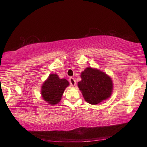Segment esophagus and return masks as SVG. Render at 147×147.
<instances>
[{"instance_id":"obj_1","label":"esophagus","mask_w":147,"mask_h":147,"mask_svg":"<svg viewBox=\"0 0 147 147\" xmlns=\"http://www.w3.org/2000/svg\"><path fill=\"white\" fill-rule=\"evenodd\" d=\"M69 82H70L71 85L72 86H75L76 85V80L73 78H69Z\"/></svg>"}]
</instances>
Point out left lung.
<instances>
[{"instance_id": "1", "label": "left lung", "mask_w": 147, "mask_h": 147, "mask_svg": "<svg viewBox=\"0 0 147 147\" xmlns=\"http://www.w3.org/2000/svg\"><path fill=\"white\" fill-rule=\"evenodd\" d=\"M78 86L85 100L96 105L110 97L113 84L111 78L104 72L88 67L81 73Z\"/></svg>"}]
</instances>
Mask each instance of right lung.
<instances>
[{"instance_id":"right-lung-1","label":"right lung","mask_w":147,"mask_h":147,"mask_svg":"<svg viewBox=\"0 0 147 147\" xmlns=\"http://www.w3.org/2000/svg\"><path fill=\"white\" fill-rule=\"evenodd\" d=\"M69 86V82L65 78H59L58 74H51L42 84V98L50 105H56L60 102L65 89Z\"/></svg>"}]
</instances>
